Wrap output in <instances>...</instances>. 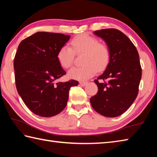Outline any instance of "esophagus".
I'll return each mask as SVG.
<instances>
[{
	"mask_svg": "<svg viewBox=\"0 0 157 157\" xmlns=\"http://www.w3.org/2000/svg\"><path fill=\"white\" fill-rule=\"evenodd\" d=\"M88 82H79V85H80L81 86H85L87 85Z\"/></svg>",
	"mask_w": 157,
	"mask_h": 157,
	"instance_id": "1",
	"label": "esophagus"
}]
</instances>
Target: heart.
I'll return each mask as SVG.
<instances>
[{"label": "heart", "mask_w": 157, "mask_h": 157, "mask_svg": "<svg viewBox=\"0 0 157 157\" xmlns=\"http://www.w3.org/2000/svg\"><path fill=\"white\" fill-rule=\"evenodd\" d=\"M71 48L63 46L59 48L56 59L63 68H69L73 64L74 53L82 54L81 67H75L68 72L69 78L85 81L94 76L97 71H103L110 61V51L106 45L99 43L98 40L92 36L84 34L76 36L70 42Z\"/></svg>", "instance_id": "b5f03b06"}]
</instances>
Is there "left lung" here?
<instances>
[{
    "mask_svg": "<svg viewBox=\"0 0 157 157\" xmlns=\"http://www.w3.org/2000/svg\"><path fill=\"white\" fill-rule=\"evenodd\" d=\"M94 34L107 45L110 61L104 73L94 80L98 90L90 101L99 114L115 117L125 112L137 97L142 77L139 55L128 36L118 29H103Z\"/></svg>",
    "mask_w": 157,
    "mask_h": 157,
    "instance_id": "obj_1",
    "label": "left lung"
}]
</instances>
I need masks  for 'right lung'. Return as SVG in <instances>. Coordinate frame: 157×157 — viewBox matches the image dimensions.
<instances>
[{
    "label": "right lung",
    "instance_id": "add662e5",
    "mask_svg": "<svg viewBox=\"0 0 157 157\" xmlns=\"http://www.w3.org/2000/svg\"><path fill=\"white\" fill-rule=\"evenodd\" d=\"M70 36L38 32L20 43L14 59L16 88L28 108L34 114L51 117L65 108L69 92L78 82H56L66 74L56 54Z\"/></svg>",
    "mask_w": 157,
    "mask_h": 157
}]
</instances>
